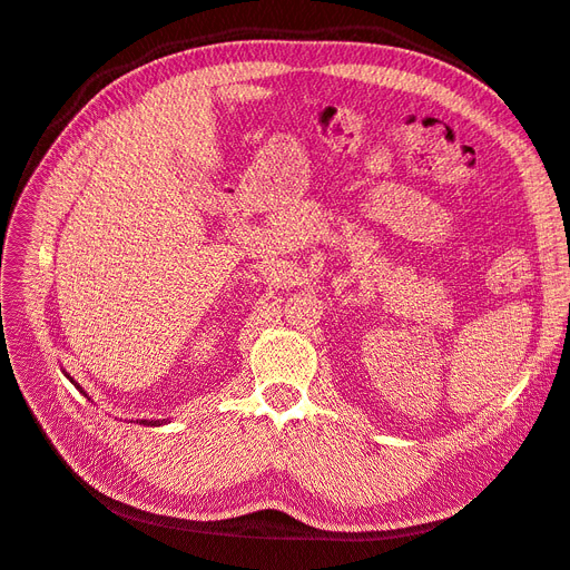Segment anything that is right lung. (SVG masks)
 Returning <instances> with one entry per match:
<instances>
[{"instance_id": "add662e5", "label": "right lung", "mask_w": 570, "mask_h": 570, "mask_svg": "<svg viewBox=\"0 0 570 570\" xmlns=\"http://www.w3.org/2000/svg\"><path fill=\"white\" fill-rule=\"evenodd\" d=\"M139 424H144V426H160V424H166V419H164V421H149V419H141Z\"/></svg>"}]
</instances>
